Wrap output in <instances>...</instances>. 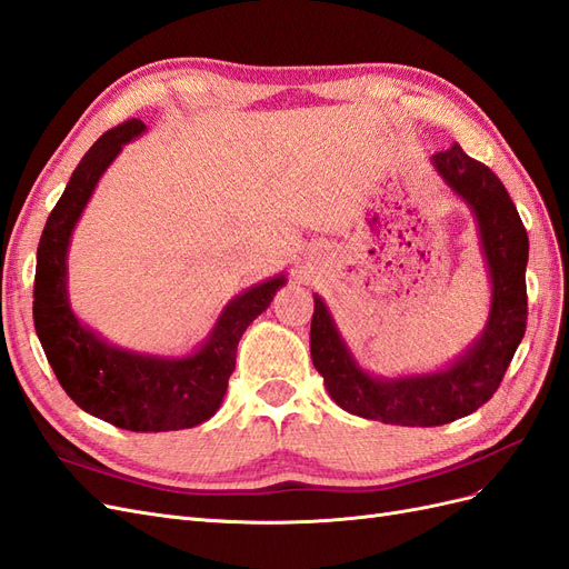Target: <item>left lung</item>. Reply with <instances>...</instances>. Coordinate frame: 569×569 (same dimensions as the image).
Here are the masks:
<instances>
[{"label":"left lung","mask_w":569,"mask_h":569,"mask_svg":"<svg viewBox=\"0 0 569 569\" xmlns=\"http://www.w3.org/2000/svg\"><path fill=\"white\" fill-rule=\"evenodd\" d=\"M432 166L475 216L491 284L487 322L468 349L439 370L372 375L356 360L322 297L313 295L311 358L327 393L353 416L401 427L446 425L485 406L501 385L527 327L529 237L508 189L460 144L435 153Z\"/></svg>","instance_id":"8db88e82"}]
</instances>
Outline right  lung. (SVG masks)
Masks as SVG:
<instances>
[{
  "label": "right lung",
  "instance_id": "obj_1",
  "mask_svg": "<svg viewBox=\"0 0 569 569\" xmlns=\"http://www.w3.org/2000/svg\"><path fill=\"white\" fill-rule=\"evenodd\" d=\"M144 132L142 120H128L104 132L73 170L40 237L32 318L51 370L84 412L130 432H170L216 416L234 370L239 339L287 278L280 272L239 291L222 306L199 347L182 356L123 349L73 313L68 299L73 230L107 168Z\"/></svg>",
  "mask_w": 569,
  "mask_h": 569
}]
</instances>
